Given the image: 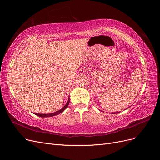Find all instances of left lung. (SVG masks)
I'll list each match as a JSON object with an SVG mask.
<instances>
[{
	"mask_svg": "<svg viewBox=\"0 0 160 160\" xmlns=\"http://www.w3.org/2000/svg\"><path fill=\"white\" fill-rule=\"evenodd\" d=\"M128 108H127V109H128ZM119 113V112H118V113H117V112H116V113H113V114H115V113Z\"/></svg>",
	"mask_w": 160,
	"mask_h": 160,
	"instance_id": "obj_1",
	"label": "left lung"
}]
</instances>
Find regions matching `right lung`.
Masks as SVG:
<instances>
[{
	"instance_id": "obj_1",
	"label": "right lung",
	"mask_w": 160,
	"mask_h": 160,
	"mask_svg": "<svg viewBox=\"0 0 160 160\" xmlns=\"http://www.w3.org/2000/svg\"><path fill=\"white\" fill-rule=\"evenodd\" d=\"M69 102H70V99L69 98L68 99V101H67V103L65 104V105L64 106L63 108H62V109H61L60 110L56 111V112H54V113H49V114H45V113H35V115L39 116V117H41V118H48V117H52V116H55V115H57L58 114H60L61 113H62V111H65L66 109V108L68 107V105L69 104Z\"/></svg>"
}]
</instances>
